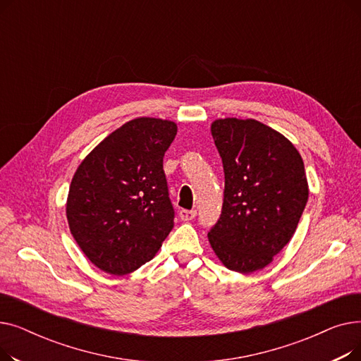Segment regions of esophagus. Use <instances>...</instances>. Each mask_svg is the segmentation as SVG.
Segmentation results:
<instances>
[{"instance_id": "34e87169", "label": "esophagus", "mask_w": 361, "mask_h": 361, "mask_svg": "<svg viewBox=\"0 0 361 361\" xmlns=\"http://www.w3.org/2000/svg\"><path fill=\"white\" fill-rule=\"evenodd\" d=\"M178 215H180V219H181V221H192V219L196 216V211H195V209H192V211L181 209V211L178 212Z\"/></svg>"}]
</instances>
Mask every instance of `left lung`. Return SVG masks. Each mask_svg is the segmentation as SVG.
Returning a JSON list of instances; mask_svg holds the SVG:
<instances>
[{
    "instance_id": "1",
    "label": "left lung",
    "mask_w": 361,
    "mask_h": 361,
    "mask_svg": "<svg viewBox=\"0 0 361 361\" xmlns=\"http://www.w3.org/2000/svg\"><path fill=\"white\" fill-rule=\"evenodd\" d=\"M212 137L224 164L222 214L207 233L225 268L252 274L294 235L309 199L305 164L279 131L253 118H218Z\"/></svg>"
}]
</instances>
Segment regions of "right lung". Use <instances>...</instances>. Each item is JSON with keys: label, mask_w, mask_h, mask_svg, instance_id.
I'll list each match as a JSON object with an SVG mask.
<instances>
[{"label": "right lung", "mask_w": 361, "mask_h": 361, "mask_svg": "<svg viewBox=\"0 0 361 361\" xmlns=\"http://www.w3.org/2000/svg\"><path fill=\"white\" fill-rule=\"evenodd\" d=\"M176 135L174 121L130 120L75 169L66 203L68 228L98 269L116 276L139 269L173 230L162 162Z\"/></svg>", "instance_id": "right-lung-1"}]
</instances>
